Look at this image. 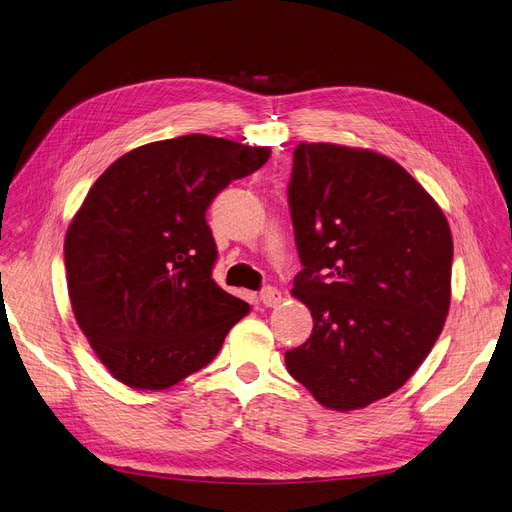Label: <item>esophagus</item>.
I'll return each instance as SVG.
<instances>
[{
    "label": "esophagus",
    "instance_id": "obj_1",
    "mask_svg": "<svg viewBox=\"0 0 512 512\" xmlns=\"http://www.w3.org/2000/svg\"><path fill=\"white\" fill-rule=\"evenodd\" d=\"M260 300L266 308H275L277 304H281L283 296H281V291L277 287H264L262 294H260Z\"/></svg>",
    "mask_w": 512,
    "mask_h": 512
}]
</instances>
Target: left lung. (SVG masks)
Listing matches in <instances>:
<instances>
[{
  "label": "left lung",
  "mask_w": 512,
  "mask_h": 512,
  "mask_svg": "<svg viewBox=\"0 0 512 512\" xmlns=\"http://www.w3.org/2000/svg\"><path fill=\"white\" fill-rule=\"evenodd\" d=\"M289 210L312 314L289 375L331 410L400 389L431 352L450 308L452 233L442 208L383 154L337 143L294 150Z\"/></svg>",
  "instance_id": "left-lung-1"
}]
</instances>
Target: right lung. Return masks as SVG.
Returning a JSON list of instances; mask_svg holds the SVG:
<instances>
[{
    "label": "right lung",
    "mask_w": 512,
    "mask_h": 512,
    "mask_svg": "<svg viewBox=\"0 0 512 512\" xmlns=\"http://www.w3.org/2000/svg\"><path fill=\"white\" fill-rule=\"evenodd\" d=\"M271 156L210 135L141 145L93 183L64 239L68 296L93 352L133 389L204 369L250 306L212 279L206 210Z\"/></svg>",
    "instance_id": "obj_1"
}]
</instances>
